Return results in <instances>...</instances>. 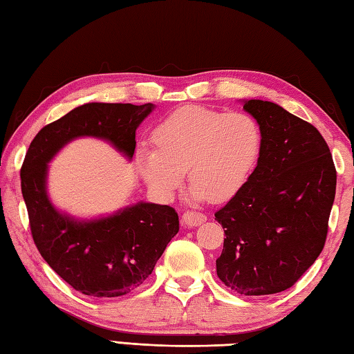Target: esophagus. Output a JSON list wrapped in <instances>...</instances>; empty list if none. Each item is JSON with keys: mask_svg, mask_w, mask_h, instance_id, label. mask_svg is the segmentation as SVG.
<instances>
[{"mask_svg": "<svg viewBox=\"0 0 354 354\" xmlns=\"http://www.w3.org/2000/svg\"><path fill=\"white\" fill-rule=\"evenodd\" d=\"M207 221V216L202 213H196V212H187L183 214V223L185 227L189 228H194L199 227L201 223H204Z\"/></svg>", "mask_w": 354, "mask_h": 354, "instance_id": "34e87169", "label": "esophagus"}]
</instances>
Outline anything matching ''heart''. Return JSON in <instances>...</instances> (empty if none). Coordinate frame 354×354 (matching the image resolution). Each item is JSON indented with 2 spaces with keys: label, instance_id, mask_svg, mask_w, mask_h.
Wrapping results in <instances>:
<instances>
[{
  "label": "heart",
  "instance_id": "obj_1",
  "mask_svg": "<svg viewBox=\"0 0 354 354\" xmlns=\"http://www.w3.org/2000/svg\"><path fill=\"white\" fill-rule=\"evenodd\" d=\"M156 149L140 147L138 170L149 189L169 198L187 170L194 201H225L242 189L261 150V129L242 111L183 106L153 132Z\"/></svg>",
  "mask_w": 354,
  "mask_h": 354
}]
</instances>
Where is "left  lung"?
Wrapping results in <instances>:
<instances>
[{
    "mask_svg": "<svg viewBox=\"0 0 354 354\" xmlns=\"http://www.w3.org/2000/svg\"><path fill=\"white\" fill-rule=\"evenodd\" d=\"M261 129L257 167L216 212L225 228L217 277L242 295H270L298 281L326 243L336 192L332 153L318 129L265 100H243Z\"/></svg>",
    "mask_w": 354,
    "mask_h": 354,
    "instance_id": "8db88e82",
    "label": "left lung"
}]
</instances>
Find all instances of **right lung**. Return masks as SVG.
Segmentation results:
<instances>
[{
  "label": "right lung",
  "mask_w": 354,
  "mask_h": 354,
  "mask_svg": "<svg viewBox=\"0 0 354 354\" xmlns=\"http://www.w3.org/2000/svg\"><path fill=\"white\" fill-rule=\"evenodd\" d=\"M155 104L85 103L37 132L21 169V190L37 251L71 288L95 298L122 297L146 281L178 234V213L140 201L115 213L80 219L48 196V162L73 140H103L132 160L135 133Z\"/></svg>",
  "instance_id": "1"
}]
</instances>
